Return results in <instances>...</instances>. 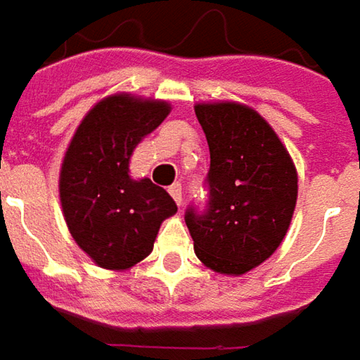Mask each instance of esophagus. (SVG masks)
Returning <instances> with one entry per match:
<instances>
[{
	"instance_id": "34e87169",
	"label": "esophagus",
	"mask_w": 360,
	"mask_h": 360,
	"mask_svg": "<svg viewBox=\"0 0 360 360\" xmlns=\"http://www.w3.org/2000/svg\"><path fill=\"white\" fill-rule=\"evenodd\" d=\"M168 192H170L172 198L176 200V205L180 207V205H182V200H184V196H182V186H180V184H172Z\"/></svg>"
}]
</instances>
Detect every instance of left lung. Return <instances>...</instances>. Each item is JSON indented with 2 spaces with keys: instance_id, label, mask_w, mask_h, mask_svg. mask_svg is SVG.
Here are the masks:
<instances>
[{
  "instance_id": "1",
  "label": "left lung",
  "mask_w": 360,
  "mask_h": 360,
  "mask_svg": "<svg viewBox=\"0 0 360 360\" xmlns=\"http://www.w3.org/2000/svg\"><path fill=\"white\" fill-rule=\"evenodd\" d=\"M210 170L208 202L184 221L198 259L217 274L243 276L283 241L297 198V172L285 146L257 111L241 103H198Z\"/></svg>"
}]
</instances>
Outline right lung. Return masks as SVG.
Instances as JSON below:
<instances>
[{
	"label": "right lung",
	"mask_w": 360,
	"mask_h": 360,
	"mask_svg": "<svg viewBox=\"0 0 360 360\" xmlns=\"http://www.w3.org/2000/svg\"><path fill=\"white\" fill-rule=\"evenodd\" d=\"M166 101L127 93L99 101L64 153L60 202L82 251L105 269H129L153 249L160 225L178 207L150 178L129 176L135 146L168 117Z\"/></svg>",
	"instance_id": "add662e5"
}]
</instances>
